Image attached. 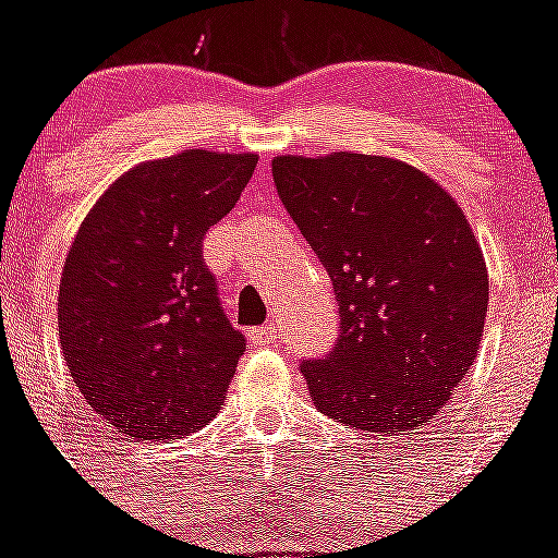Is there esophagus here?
I'll return each instance as SVG.
<instances>
[{"label":"esophagus","mask_w":558,"mask_h":558,"mask_svg":"<svg viewBox=\"0 0 558 558\" xmlns=\"http://www.w3.org/2000/svg\"><path fill=\"white\" fill-rule=\"evenodd\" d=\"M248 340L254 347H276L279 343V324H265L248 332Z\"/></svg>","instance_id":"1"}]
</instances>
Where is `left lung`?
<instances>
[{
	"label": "left lung",
	"instance_id": "1",
	"mask_svg": "<svg viewBox=\"0 0 558 558\" xmlns=\"http://www.w3.org/2000/svg\"><path fill=\"white\" fill-rule=\"evenodd\" d=\"M270 167L338 299L332 352L299 366L315 408L354 430H416L470 374L486 322L489 276L466 215L386 156H276Z\"/></svg>",
	"mask_w": 558,
	"mask_h": 558
}]
</instances>
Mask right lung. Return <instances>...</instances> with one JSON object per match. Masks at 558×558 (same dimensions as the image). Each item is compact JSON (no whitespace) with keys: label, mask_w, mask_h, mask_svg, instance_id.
<instances>
[{"label":"right lung","mask_w":558,"mask_h":558,"mask_svg":"<svg viewBox=\"0 0 558 558\" xmlns=\"http://www.w3.org/2000/svg\"><path fill=\"white\" fill-rule=\"evenodd\" d=\"M254 153L184 150L113 181L63 263L58 332L83 399L113 430L170 441L218 413L245 338L226 318L204 234Z\"/></svg>","instance_id":"add662e5"}]
</instances>
